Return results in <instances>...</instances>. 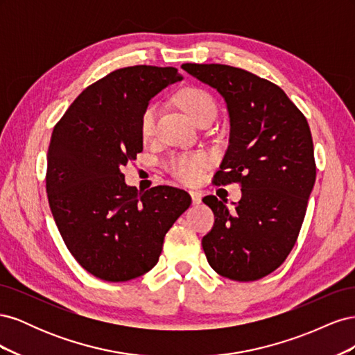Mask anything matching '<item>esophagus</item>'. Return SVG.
<instances>
[{"instance_id":"1","label":"esophagus","mask_w":355,"mask_h":355,"mask_svg":"<svg viewBox=\"0 0 355 355\" xmlns=\"http://www.w3.org/2000/svg\"><path fill=\"white\" fill-rule=\"evenodd\" d=\"M189 194H191V198H192V204H194V206H198V204L201 202V192L189 191Z\"/></svg>"}]
</instances>
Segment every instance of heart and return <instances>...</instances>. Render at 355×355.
I'll return each instance as SVG.
<instances>
[{"instance_id":"1","label":"heart","mask_w":355,"mask_h":355,"mask_svg":"<svg viewBox=\"0 0 355 355\" xmlns=\"http://www.w3.org/2000/svg\"><path fill=\"white\" fill-rule=\"evenodd\" d=\"M178 103L192 120L198 123L202 116L216 114V105H214L211 96L197 87L182 89L176 94ZM158 118V106L155 103H149L141 115V133L145 139L154 136L155 125ZM209 167V158L204 154H182L176 155L168 161V171L178 180L185 182V184H196L198 182L204 171Z\"/></svg>"}]
</instances>
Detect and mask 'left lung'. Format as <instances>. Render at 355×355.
Here are the masks:
<instances>
[{
	"label": "left lung",
	"mask_w": 355,
	"mask_h": 355,
	"mask_svg": "<svg viewBox=\"0 0 355 355\" xmlns=\"http://www.w3.org/2000/svg\"><path fill=\"white\" fill-rule=\"evenodd\" d=\"M228 106L230 146L214 185L240 184L235 209L204 197L214 223L202 237L207 262L234 282H254L280 266L297 240L315 182L305 115L274 83L220 63H184Z\"/></svg>",
	"instance_id": "obj_1"
}]
</instances>
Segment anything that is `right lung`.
I'll list each match as a JSON object with an SVG mask.
<instances>
[{
  "mask_svg": "<svg viewBox=\"0 0 355 355\" xmlns=\"http://www.w3.org/2000/svg\"><path fill=\"white\" fill-rule=\"evenodd\" d=\"M182 80L176 68L116 69L75 99L53 128L46 189L68 250L105 282L151 271L167 231L191 206L187 191L127 187L121 167L142 153L141 115L151 98Z\"/></svg>",
  "mask_w": 355,
  "mask_h": 355,
  "instance_id": "obj_1",
  "label": "right lung"
}]
</instances>
